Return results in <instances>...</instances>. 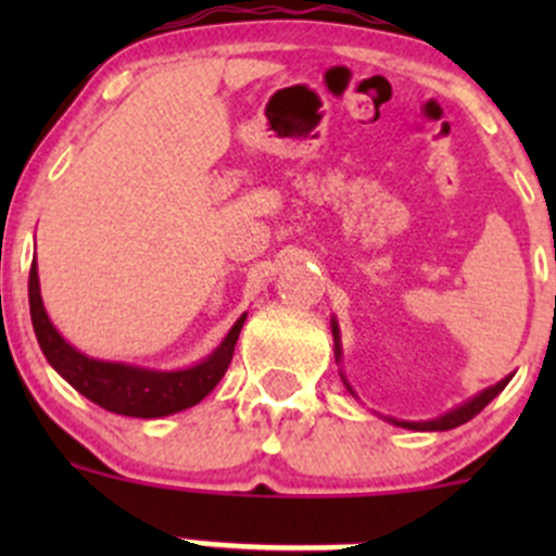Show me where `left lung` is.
I'll list each match as a JSON object with an SVG mask.
<instances>
[{"instance_id": "obj_1", "label": "left lung", "mask_w": 556, "mask_h": 556, "mask_svg": "<svg viewBox=\"0 0 556 556\" xmlns=\"http://www.w3.org/2000/svg\"><path fill=\"white\" fill-rule=\"evenodd\" d=\"M333 339H336V357H339L341 355V350H339V325H336V323H333ZM506 384H508V379H503V382H497L495 387H490V390L481 392V395H476L473 401L463 403L459 408H454V412L444 414V417H439V419H430V422H397V425H403V428H412V430H452V428H457V425L473 419L476 414H479L481 408H484L486 403H490L492 397L497 395V392H503V387H506ZM346 387H350V384H346Z\"/></svg>"}]
</instances>
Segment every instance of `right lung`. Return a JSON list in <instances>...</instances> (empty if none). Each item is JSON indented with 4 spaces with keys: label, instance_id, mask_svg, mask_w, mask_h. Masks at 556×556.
Masks as SVG:
<instances>
[{
    "label": "right lung",
    "instance_id": "right-lung-1",
    "mask_svg": "<svg viewBox=\"0 0 556 556\" xmlns=\"http://www.w3.org/2000/svg\"><path fill=\"white\" fill-rule=\"evenodd\" d=\"M29 309L39 350L66 382L106 412L142 419L182 412V408L195 406L201 397L210 395L231 366L233 346H237L239 330H242L247 317L242 314L237 319L226 341L199 366L185 368V371H148V368L123 366V363L93 361V357H86L75 346L66 344L45 314L35 263H31L29 271Z\"/></svg>",
    "mask_w": 556,
    "mask_h": 556
}]
</instances>
